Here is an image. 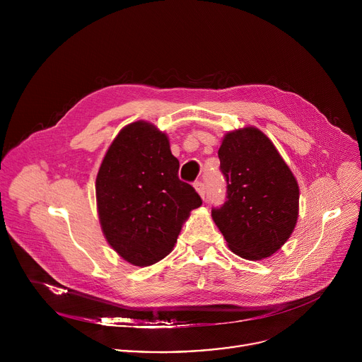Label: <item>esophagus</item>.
I'll use <instances>...</instances> for the list:
<instances>
[{"label":"esophagus","instance_id":"obj_1","mask_svg":"<svg viewBox=\"0 0 362 362\" xmlns=\"http://www.w3.org/2000/svg\"><path fill=\"white\" fill-rule=\"evenodd\" d=\"M194 189H196V192L200 194V197L202 199H204V193H206V189H204V183L202 182V180H197V182H194Z\"/></svg>","mask_w":362,"mask_h":362}]
</instances>
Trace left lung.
<instances>
[{
    "label": "left lung",
    "mask_w": 362,
    "mask_h": 362,
    "mask_svg": "<svg viewBox=\"0 0 362 362\" xmlns=\"http://www.w3.org/2000/svg\"><path fill=\"white\" fill-rule=\"evenodd\" d=\"M218 156L226 202L212 218L233 253L269 257L289 239L299 211V187L274 143L256 127L225 134Z\"/></svg>",
    "instance_id": "obj_1"
}]
</instances>
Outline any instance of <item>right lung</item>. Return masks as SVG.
Wrapping results in <instances>:
<instances>
[{"label": "right lung", "mask_w": 362, "mask_h": 362, "mask_svg": "<svg viewBox=\"0 0 362 362\" xmlns=\"http://www.w3.org/2000/svg\"><path fill=\"white\" fill-rule=\"evenodd\" d=\"M169 139L139 120L120 130L95 179L97 211L109 245L134 267L168 256L200 196L179 179Z\"/></svg>", "instance_id": "add662e5"}]
</instances>
